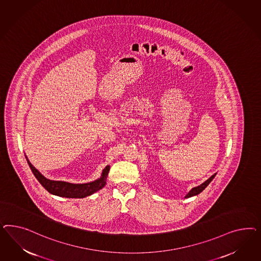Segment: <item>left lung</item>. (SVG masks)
I'll use <instances>...</instances> for the list:
<instances>
[{"label": "left lung", "instance_id": "1", "mask_svg": "<svg viewBox=\"0 0 261 261\" xmlns=\"http://www.w3.org/2000/svg\"><path fill=\"white\" fill-rule=\"evenodd\" d=\"M215 175H216V173L214 174L211 178H208V179H207L205 182H203L202 185L198 186L196 188H193V189L190 190V192L187 194L186 198L191 197V196H194V195H197L199 193H201V192L205 190V188L208 186V184L213 181V179L215 177Z\"/></svg>", "mask_w": 261, "mask_h": 261}]
</instances>
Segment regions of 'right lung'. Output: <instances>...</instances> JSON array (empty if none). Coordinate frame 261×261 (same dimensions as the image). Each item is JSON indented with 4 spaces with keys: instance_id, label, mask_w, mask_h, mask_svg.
<instances>
[{
    "instance_id": "obj_1",
    "label": "right lung",
    "mask_w": 261,
    "mask_h": 261,
    "mask_svg": "<svg viewBox=\"0 0 261 261\" xmlns=\"http://www.w3.org/2000/svg\"><path fill=\"white\" fill-rule=\"evenodd\" d=\"M28 164L32 169V173L34 174L35 178L45 188V190H47L49 193L54 195L66 198L87 197L89 195H92L93 193L96 192L97 190H101L106 185V178L110 170V166H106L103 169L101 178H99L95 182H87V184H71V182H62V181L48 180L40 173L34 166H32L29 160H28Z\"/></svg>"
}]
</instances>
